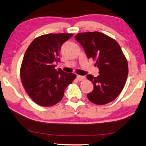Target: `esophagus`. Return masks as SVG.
I'll list each match as a JSON object with an SVG mask.
<instances>
[{
	"instance_id": "esophagus-1",
	"label": "esophagus",
	"mask_w": 146,
	"mask_h": 146,
	"mask_svg": "<svg viewBox=\"0 0 146 146\" xmlns=\"http://www.w3.org/2000/svg\"><path fill=\"white\" fill-rule=\"evenodd\" d=\"M76 78L79 81H82V80H84L86 79V77L84 76H80V75H77Z\"/></svg>"
}]
</instances>
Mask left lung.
I'll return each mask as SVG.
<instances>
[{"label":"left lung","instance_id":"8db88e82","mask_svg":"<svg viewBox=\"0 0 146 146\" xmlns=\"http://www.w3.org/2000/svg\"><path fill=\"white\" fill-rule=\"evenodd\" d=\"M88 58L95 61L99 75L87 76L93 84L88 93L91 102L104 105L114 100L123 91L128 76V63L116 40L99 32L79 33L74 36Z\"/></svg>","mask_w":146,"mask_h":146}]
</instances>
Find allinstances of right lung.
<instances>
[{"mask_svg":"<svg viewBox=\"0 0 146 146\" xmlns=\"http://www.w3.org/2000/svg\"><path fill=\"white\" fill-rule=\"evenodd\" d=\"M72 34H48L32 41L23 56L20 69L25 90L36 104L48 107L58 103L64 91L76 74L66 73L55 63L59 62V53L64 43Z\"/></svg>","mask_w":146,"mask_h":146,"instance_id":"right-lung-1","label":"right lung"}]
</instances>
